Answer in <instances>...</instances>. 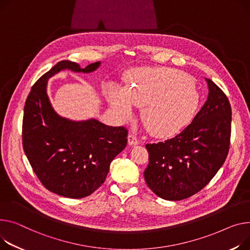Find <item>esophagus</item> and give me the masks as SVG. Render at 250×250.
Returning <instances> with one entry per match:
<instances>
[{"instance_id": "esophagus-1", "label": "esophagus", "mask_w": 250, "mask_h": 250, "mask_svg": "<svg viewBox=\"0 0 250 250\" xmlns=\"http://www.w3.org/2000/svg\"><path fill=\"white\" fill-rule=\"evenodd\" d=\"M127 143H128L129 146H137V145L140 144V141H139V139L136 135L129 134L128 137H127Z\"/></svg>"}]
</instances>
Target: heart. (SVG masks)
I'll return each instance as SVG.
<instances>
[{"mask_svg":"<svg viewBox=\"0 0 250 250\" xmlns=\"http://www.w3.org/2000/svg\"><path fill=\"white\" fill-rule=\"evenodd\" d=\"M126 91L115 88L108 102L123 120L144 107L143 121L152 135L172 138L187 128L199 111L201 97L188 75L173 68H140L126 76Z\"/></svg>","mask_w":250,"mask_h":250,"instance_id":"1","label":"heart"}]
</instances>
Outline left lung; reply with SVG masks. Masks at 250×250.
Here are the masks:
<instances>
[{"mask_svg":"<svg viewBox=\"0 0 250 250\" xmlns=\"http://www.w3.org/2000/svg\"><path fill=\"white\" fill-rule=\"evenodd\" d=\"M207 101L192 124L171 140L147 144L144 172L148 188L165 200L179 201L202 190L222 167L229 151L231 107L227 96L205 78Z\"/></svg>","mask_w":250,"mask_h":250,"instance_id":"obj_1","label":"left lung"}]
</instances>
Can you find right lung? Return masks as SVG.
Instances as JSON below:
<instances>
[{
	"label": "right lung",
	"mask_w": 250,
	"mask_h": 250,
	"mask_svg": "<svg viewBox=\"0 0 250 250\" xmlns=\"http://www.w3.org/2000/svg\"><path fill=\"white\" fill-rule=\"evenodd\" d=\"M101 62L81 68L58 62L41 76L27 97L23 118L24 152L43 186L57 195L80 199L103 185L111 161L125 147L127 130L95 119L71 121L60 116L47 94L50 77L62 70L90 73Z\"/></svg>",
	"instance_id": "obj_1"
}]
</instances>
